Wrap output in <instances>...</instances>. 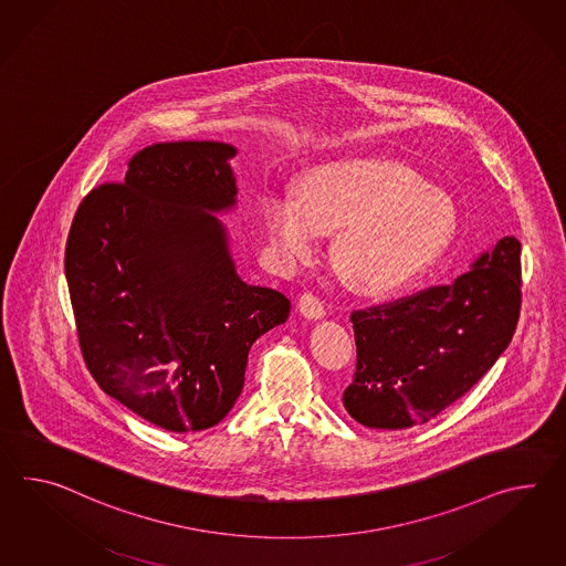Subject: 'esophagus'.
Wrapping results in <instances>:
<instances>
[{"label": "esophagus", "instance_id": "1", "mask_svg": "<svg viewBox=\"0 0 566 566\" xmlns=\"http://www.w3.org/2000/svg\"><path fill=\"white\" fill-rule=\"evenodd\" d=\"M298 311H301L303 317L311 318V321L325 317V306H323V303L318 301L317 296L311 294V292L301 294V298H298Z\"/></svg>", "mask_w": 566, "mask_h": 566}]
</instances>
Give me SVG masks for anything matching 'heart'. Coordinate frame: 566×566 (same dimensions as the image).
Masks as SVG:
<instances>
[{
    "instance_id": "heart-1",
    "label": "heart",
    "mask_w": 566,
    "mask_h": 566,
    "mask_svg": "<svg viewBox=\"0 0 566 566\" xmlns=\"http://www.w3.org/2000/svg\"><path fill=\"white\" fill-rule=\"evenodd\" d=\"M263 227L286 265L308 262L335 234L333 263L352 289L385 296L423 276L454 241L458 212L446 193L392 159L347 157L304 174L296 198H272Z\"/></svg>"
}]
</instances>
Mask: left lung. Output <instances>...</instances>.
Segmentation results:
<instances>
[{
    "instance_id": "8db88e82",
    "label": "left lung",
    "mask_w": 566,
    "mask_h": 566,
    "mask_svg": "<svg viewBox=\"0 0 566 566\" xmlns=\"http://www.w3.org/2000/svg\"><path fill=\"white\" fill-rule=\"evenodd\" d=\"M520 255L522 243L503 237L448 286L354 311L358 358L345 411L366 428L407 429L464 397L517 327Z\"/></svg>"
}]
</instances>
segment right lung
Segmentation results:
<instances>
[{
    "label": "right lung",
    "mask_w": 566,
    "mask_h": 566,
    "mask_svg": "<svg viewBox=\"0 0 566 566\" xmlns=\"http://www.w3.org/2000/svg\"><path fill=\"white\" fill-rule=\"evenodd\" d=\"M233 145L155 143L123 184L83 198L65 276L87 370L112 399L167 431H200L239 399L248 354L290 301L245 284L214 214L237 205Z\"/></svg>",
    "instance_id": "add662e5"
}]
</instances>
